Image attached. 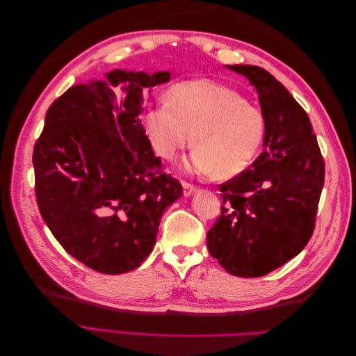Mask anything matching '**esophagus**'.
I'll return each mask as SVG.
<instances>
[{
    "label": "esophagus",
    "instance_id": "34e87169",
    "mask_svg": "<svg viewBox=\"0 0 356 356\" xmlns=\"http://www.w3.org/2000/svg\"><path fill=\"white\" fill-rule=\"evenodd\" d=\"M182 188H184V195L186 196H191L193 193H195V190H196V187L193 186V184H190V182H182Z\"/></svg>",
    "mask_w": 356,
    "mask_h": 356
}]
</instances>
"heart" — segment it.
Wrapping results in <instances>:
<instances>
[{
  "instance_id": "1",
  "label": "heart",
  "mask_w": 356,
  "mask_h": 356,
  "mask_svg": "<svg viewBox=\"0 0 356 356\" xmlns=\"http://www.w3.org/2000/svg\"><path fill=\"white\" fill-rule=\"evenodd\" d=\"M144 126L159 156L175 159L193 141L197 147L187 169L218 178L236 177L250 166L264 134L260 110L238 90L208 79L175 84L168 102L147 110Z\"/></svg>"
}]
</instances>
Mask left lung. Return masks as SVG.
<instances>
[{"label":"left lung","mask_w":356,"mask_h":356,"mask_svg":"<svg viewBox=\"0 0 356 356\" xmlns=\"http://www.w3.org/2000/svg\"><path fill=\"white\" fill-rule=\"evenodd\" d=\"M245 75L264 118L263 152L252 166L221 184L222 207L208 250L241 277L273 272L298 255L315 230L325 163L306 111L270 72L225 65Z\"/></svg>","instance_id":"obj_1"}]
</instances>
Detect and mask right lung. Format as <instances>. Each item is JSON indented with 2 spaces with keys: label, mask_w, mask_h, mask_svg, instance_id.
<instances>
[{
  "label": "right lung",
  "mask_w": 356,
  "mask_h": 356,
  "mask_svg": "<svg viewBox=\"0 0 356 356\" xmlns=\"http://www.w3.org/2000/svg\"><path fill=\"white\" fill-rule=\"evenodd\" d=\"M169 79V71L114 70L72 86L50 105L35 143L41 217L63 250L99 273L141 266L161 215L182 195L139 118L143 90Z\"/></svg>",
  "instance_id": "1"
}]
</instances>
